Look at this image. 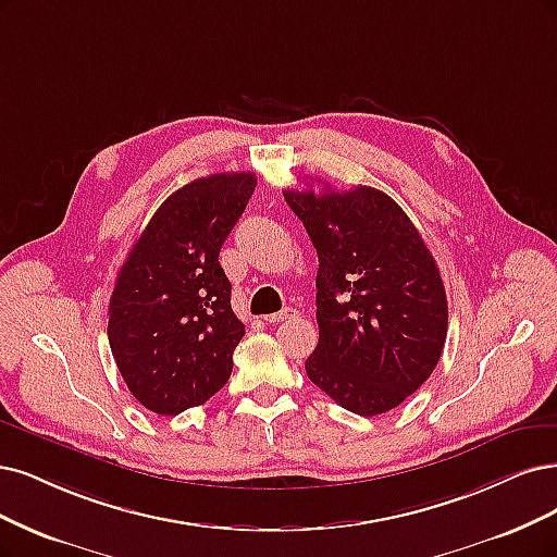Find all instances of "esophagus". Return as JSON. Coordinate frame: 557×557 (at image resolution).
I'll return each instance as SVG.
<instances>
[{"label":"esophagus","mask_w":557,"mask_h":557,"mask_svg":"<svg viewBox=\"0 0 557 557\" xmlns=\"http://www.w3.org/2000/svg\"><path fill=\"white\" fill-rule=\"evenodd\" d=\"M295 313H297L295 309H283V311H278V313L264 315V322H270V324H278V322H283V320H287V318H293Z\"/></svg>","instance_id":"esophagus-1"}]
</instances>
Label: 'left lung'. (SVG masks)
<instances>
[{"label":"left lung","instance_id":"left-lung-1","mask_svg":"<svg viewBox=\"0 0 557 557\" xmlns=\"http://www.w3.org/2000/svg\"><path fill=\"white\" fill-rule=\"evenodd\" d=\"M285 200L320 262V338L306 375L361 417L400 406L429 380L447 338V295L429 246L371 186L287 190Z\"/></svg>","mask_w":557,"mask_h":557}]
</instances>
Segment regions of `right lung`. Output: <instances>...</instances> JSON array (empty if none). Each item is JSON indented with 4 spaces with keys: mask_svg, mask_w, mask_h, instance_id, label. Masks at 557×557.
<instances>
[{
    "mask_svg": "<svg viewBox=\"0 0 557 557\" xmlns=\"http://www.w3.org/2000/svg\"><path fill=\"white\" fill-rule=\"evenodd\" d=\"M256 182V172H219L177 188L114 281L110 350L126 387L151 412L202 406L233 373L246 332L230 306L233 285L219 253Z\"/></svg>",
    "mask_w": 557,
    "mask_h": 557,
    "instance_id": "right-lung-1",
    "label": "right lung"
}]
</instances>
